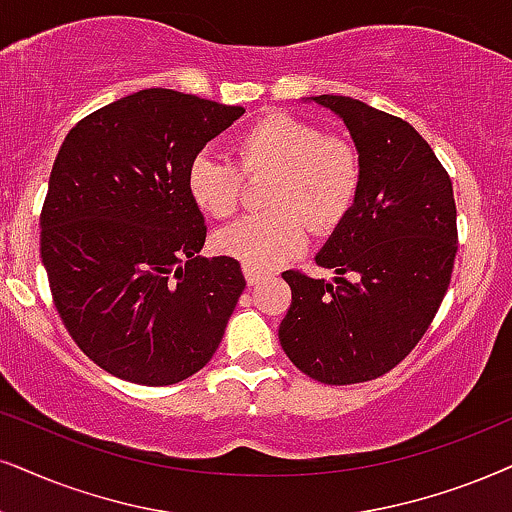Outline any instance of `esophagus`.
<instances>
[{
  "mask_svg": "<svg viewBox=\"0 0 512 512\" xmlns=\"http://www.w3.org/2000/svg\"><path fill=\"white\" fill-rule=\"evenodd\" d=\"M243 274H245V281H248V286H257V283H260L264 278L262 271H257L252 267H243Z\"/></svg>",
  "mask_w": 512,
  "mask_h": 512,
  "instance_id": "obj_1",
  "label": "esophagus"
}]
</instances>
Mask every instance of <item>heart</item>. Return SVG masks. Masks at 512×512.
<instances>
[{
    "label": "heart",
    "instance_id": "heart-1",
    "mask_svg": "<svg viewBox=\"0 0 512 512\" xmlns=\"http://www.w3.org/2000/svg\"><path fill=\"white\" fill-rule=\"evenodd\" d=\"M234 151L245 174H274L267 189L271 212L243 217L215 236L217 252L243 267L267 271L290 260L307 243V226L319 236L333 234L361 196L359 148L326 137L290 113H269L252 122L236 137ZM240 171L229 158L198 153L186 172L191 200L205 215L231 217L243 196Z\"/></svg>",
    "mask_w": 512,
    "mask_h": 512
}]
</instances>
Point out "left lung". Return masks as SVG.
<instances>
[{"label":"left lung","instance_id":"1","mask_svg":"<svg viewBox=\"0 0 512 512\" xmlns=\"http://www.w3.org/2000/svg\"><path fill=\"white\" fill-rule=\"evenodd\" d=\"M345 122L364 186L316 264L335 283L283 271L293 293L278 328L283 352L326 385L392 371L423 338L449 288L458 250L454 186L409 122L349 96H312Z\"/></svg>","mask_w":512,"mask_h":512}]
</instances>
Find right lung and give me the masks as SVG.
<instances>
[{
    "mask_svg": "<svg viewBox=\"0 0 512 512\" xmlns=\"http://www.w3.org/2000/svg\"><path fill=\"white\" fill-rule=\"evenodd\" d=\"M245 113L174 89H141L77 122L40 215L51 297L77 347L115 378L160 387L198 373L222 342L245 278L200 257L205 219L191 160Z\"/></svg>",
    "mask_w": 512,
    "mask_h": 512,
    "instance_id": "right-lung-1",
    "label": "right lung"
}]
</instances>
